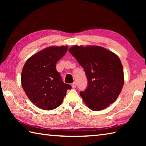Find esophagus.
<instances>
[{"label": "esophagus", "instance_id": "esophagus-1", "mask_svg": "<svg viewBox=\"0 0 146 146\" xmlns=\"http://www.w3.org/2000/svg\"><path fill=\"white\" fill-rule=\"evenodd\" d=\"M71 86H72L73 88H75L76 86V83H75V82H73V83L72 84H71Z\"/></svg>", "mask_w": 146, "mask_h": 146}]
</instances>
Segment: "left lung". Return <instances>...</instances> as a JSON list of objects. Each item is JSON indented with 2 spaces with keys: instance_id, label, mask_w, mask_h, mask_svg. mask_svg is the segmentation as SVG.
Segmentation results:
<instances>
[{
  "instance_id": "8db88e82",
  "label": "left lung",
  "mask_w": 146,
  "mask_h": 146,
  "mask_svg": "<svg viewBox=\"0 0 146 146\" xmlns=\"http://www.w3.org/2000/svg\"><path fill=\"white\" fill-rule=\"evenodd\" d=\"M69 51L85 71L88 87L80 95L93 111L108 107L117 100L123 86V71L118 56L100 46H73Z\"/></svg>"
}]
</instances>
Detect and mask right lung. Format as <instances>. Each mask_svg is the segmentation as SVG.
<instances>
[{"label": "right lung", "mask_w": 146, "mask_h": 146, "mask_svg": "<svg viewBox=\"0 0 146 146\" xmlns=\"http://www.w3.org/2000/svg\"><path fill=\"white\" fill-rule=\"evenodd\" d=\"M68 46H51L31 56L24 64L22 86L27 97L36 107L52 110L58 107L71 86L64 84L56 64L65 55Z\"/></svg>", "instance_id": "obj_1"}]
</instances>
